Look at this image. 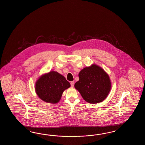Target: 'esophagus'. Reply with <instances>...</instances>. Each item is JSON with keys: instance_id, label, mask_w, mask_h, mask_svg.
<instances>
[{"instance_id": "34e87169", "label": "esophagus", "mask_w": 145, "mask_h": 145, "mask_svg": "<svg viewBox=\"0 0 145 145\" xmlns=\"http://www.w3.org/2000/svg\"><path fill=\"white\" fill-rule=\"evenodd\" d=\"M71 87H74V81H71Z\"/></svg>"}]
</instances>
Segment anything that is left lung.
Listing matches in <instances>:
<instances>
[{
    "instance_id": "left-lung-1",
    "label": "left lung",
    "mask_w": 145,
    "mask_h": 145,
    "mask_svg": "<svg viewBox=\"0 0 145 145\" xmlns=\"http://www.w3.org/2000/svg\"><path fill=\"white\" fill-rule=\"evenodd\" d=\"M79 77L74 86L86 102L97 104L107 98L111 90V82L103 68L92 64L82 69Z\"/></svg>"
}]
</instances>
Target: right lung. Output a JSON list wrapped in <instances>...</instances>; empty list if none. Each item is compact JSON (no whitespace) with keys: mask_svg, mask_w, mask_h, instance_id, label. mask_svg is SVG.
<instances>
[{"mask_svg":"<svg viewBox=\"0 0 145 145\" xmlns=\"http://www.w3.org/2000/svg\"><path fill=\"white\" fill-rule=\"evenodd\" d=\"M71 87V84L58 72L49 71L38 77L35 90L39 99L47 103H58L64 91Z\"/></svg>","mask_w":145,"mask_h":145,"instance_id":"add662e5","label":"right lung"}]
</instances>
